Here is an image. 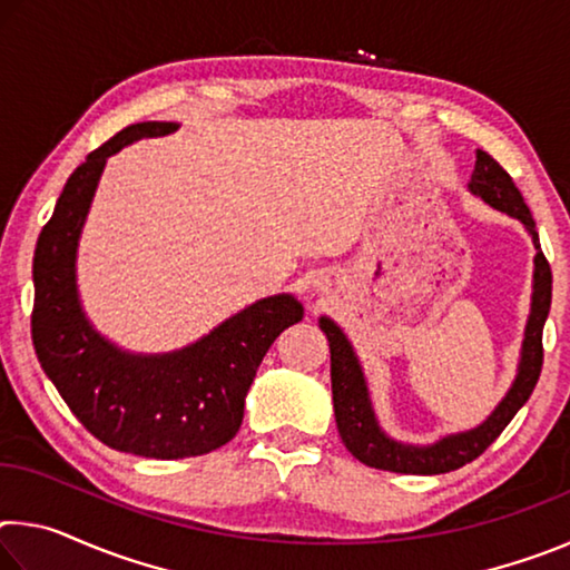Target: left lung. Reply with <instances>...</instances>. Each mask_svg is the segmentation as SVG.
<instances>
[{
  "label": "left lung",
  "mask_w": 570,
  "mask_h": 570,
  "mask_svg": "<svg viewBox=\"0 0 570 570\" xmlns=\"http://www.w3.org/2000/svg\"><path fill=\"white\" fill-rule=\"evenodd\" d=\"M468 190L475 198L485 200L490 208L508 214L510 218H518L535 246L533 296H530V314L525 322L523 346H520L515 380L505 392V397L498 402V407L478 428L442 435L440 440L430 442V445H412V442L394 440L382 430L377 420L370 387H366L364 380V370L352 342L346 340L340 324L330 320V316H322L320 330L330 340L332 352V397L336 430H340L346 450L370 468L404 472V475H440V472L462 468L465 462H472L493 445L495 438L508 428V422L515 417V412L533 394L540 377V366H543V324L548 320V312H551L553 276L543 250H540L535 220L530 216L513 178L485 150H478L475 170H472Z\"/></svg>",
  "instance_id": "8db88e82"
}]
</instances>
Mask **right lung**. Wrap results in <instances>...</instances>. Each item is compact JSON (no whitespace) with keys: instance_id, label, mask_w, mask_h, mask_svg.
<instances>
[{"instance_id":"add662e5","label":"right lung","mask_w":570,"mask_h":570,"mask_svg":"<svg viewBox=\"0 0 570 570\" xmlns=\"http://www.w3.org/2000/svg\"><path fill=\"white\" fill-rule=\"evenodd\" d=\"M176 130L178 122H135L92 150L67 178L32 266V342L45 374L100 442L156 460L206 455L234 440L264 354L304 316L296 296L274 294L163 354L128 352L95 330L77 288V246L105 163L135 140Z\"/></svg>"}]
</instances>
